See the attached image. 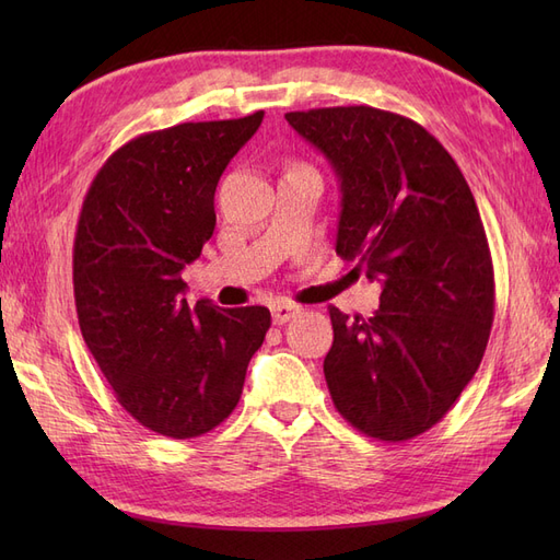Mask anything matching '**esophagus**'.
Segmentation results:
<instances>
[{"instance_id":"34e87169","label":"esophagus","mask_w":560,"mask_h":560,"mask_svg":"<svg viewBox=\"0 0 560 560\" xmlns=\"http://www.w3.org/2000/svg\"><path fill=\"white\" fill-rule=\"evenodd\" d=\"M270 313H273V322L276 325H284V322H290L292 317H296L301 313V306L290 301H273L270 303Z\"/></svg>"}]
</instances>
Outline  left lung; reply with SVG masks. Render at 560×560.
I'll list each match as a JSON object with an SVG mask.
<instances>
[{
	"mask_svg": "<svg viewBox=\"0 0 560 560\" xmlns=\"http://www.w3.org/2000/svg\"><path fill=\"white\" fill-rule=\"evenodd\" d=\"M341 184L336 254L381 280L374 317L329 308L325 378L352 428L406 442L477 374L495 313L488 238L460 167L411 118L366 107L284 114Z\"/></svg>",
	"mask_w": 560,
	"mask_h": 560,
	"instance_id": "8db88e82",
	"label": "left lung"
}]
</instances>
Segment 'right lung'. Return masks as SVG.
<instances>
[{
    "label": "right lung",
    "instance_id": "right-lung-1",
    "mask_svg": "<svg viewBox=\"0 0 560 560\" xmlns=\"http://www.w3.org/2000/svg\"><path fill=\"white\" fill-rule=\"evenodd\" d=\"M261 118L144 132L83 198L72 261L83 341L118 404L163 436L194 439L231 416L270 327L264 306L189 308L182 280L212 238L217 182Z\"/></svg>",
    "mask_w": 560,
    "mask_h": 560
}]
</instances>
